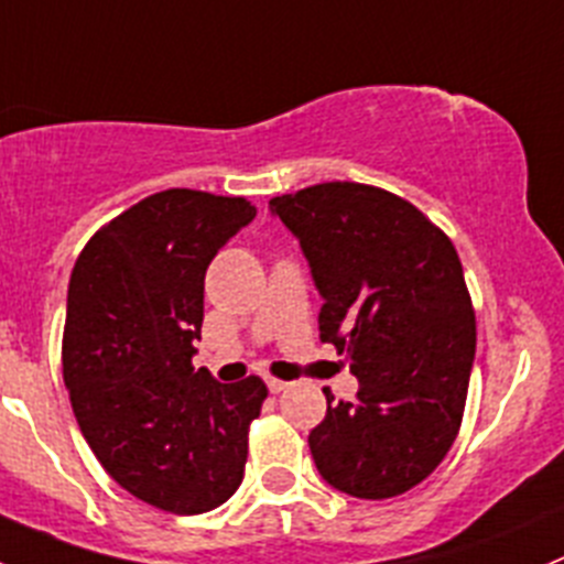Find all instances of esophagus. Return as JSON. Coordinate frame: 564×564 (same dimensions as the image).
Returning a JSON list of instances; mask_svg holds the SVG:
<instances>
[{
	"instance_id": "esophagus-1",
	"label": "esophagus",
	"mask_w": 564,
	"mask_h": 564,
	"mask_svg": "<svg viewBox=\"0 0 564 564\" xmlns=\"http://www.w3.org/2000/svg\"><path fill=\"white\" fill-rule=\"evenodd\" d=\"M268 393H282V390L288 388V382H282V379H268Z\"/></svg>"
}]
</instances>
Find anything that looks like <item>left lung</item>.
<instances>
[{"label":"left lung","instance_id":"left-lung-1","mask_svg":"<svg viewBox=\"0 0 564 564\" xmlns=\"http://www.w3.org/2000/svg\"><path fill=\"white\" fill-rule=\"evenodd\" d=\"M324 299L321 340L346 354L357 401L326 393L310 452L326 485L393 498L426 479L459 432L476 318L452 240L421 210L359 182L268 202Z\"/></svg>","mask_w":564,"mask_h":564}]
</instances>
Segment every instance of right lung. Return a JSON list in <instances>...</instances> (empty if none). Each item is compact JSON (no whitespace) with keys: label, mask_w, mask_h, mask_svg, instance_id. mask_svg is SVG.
Wrapping results in <instances>:
<instances>
[{"label":"right lung","mask_w":564,"mask_h":564,"mask_svg":"<svg viewBox=\"0 0 564 564\" xmlns=\"http://www.w3.org/2000/svg\"><path fill=\"white\" fill-rule=\"evenodd\" d=\"M246 198L171 187L101 227L68 282L63 379L101 468L152 507L216 509L243 481L262 379L193 371L205 273L254 221Z\"/></svg>","instance_id":"1"}]
</instances>
